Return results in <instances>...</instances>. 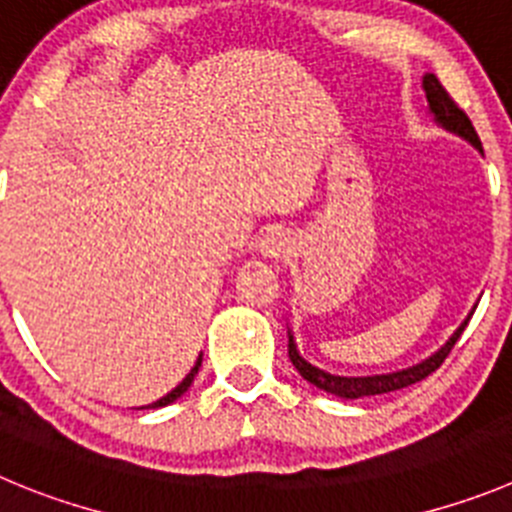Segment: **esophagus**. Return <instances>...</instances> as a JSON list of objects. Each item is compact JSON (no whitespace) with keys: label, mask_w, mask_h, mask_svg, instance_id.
I'll return each mask as SVG.
<instances>
[{"label":"esophagus","mask_w":512,"mask_h":512,"mask_svg":"<svg viewBox=\"0 0 512 512\" xmlns=\"http://www.w3.org/2000/svg\"><path fill=\"white\" fill-rule=\"evenodd\" d=\"M290 245H293V240H290L288 229L283 227H270L265 234L260 237V255L265 257H285L290 252Z\"/></svg>","instance_id":"obj_1"}]
</instances>
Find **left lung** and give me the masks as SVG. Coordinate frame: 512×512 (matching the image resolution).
Segmentation results:
<instances>
[{"label":"left lung","mask_w":512,"mask_h":512,"mask_svg":"<svg viewBox=\"0 0 512 512\" xmlns=\"http://www.w3.org/2000/svg\"><path fill=\"white\" fill-rule=\"evenodd\" d=\"M424 90H427L429 111L434 113V121H437L439 126L447 128V131L467 138L472 146L480 148L482 151V143H480V136H477L475 126H472V121L467 118V113L462 111L460 105L452 100V95L442 88V83L437 80V75H432V73L424 75ZM467 323H470V315H467V321L462 323L455 333H452L450 341L444 343V346L439 348L434 356H429L427 361H422V364H417V366H409V369H404V371H394V374H381V376L328 374V371L308 364V361L300 356L298 348H295L293 336H290V331H288V356H290V361H293L295 369H298V374L303 376L305 381H310L313 386H318V389L328 391V394H333V396H341V399H361V396L389 394V391H399V389H404V386H412V384H417V381L427 379L429 374H434V371L444 364V358L450 356V351L455 348L457 338L462 336V331H465Z\"/></svg>","instance_id":"obj_1"}]
</instances>
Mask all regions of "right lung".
<instances>
[{
    "label": "right lung",
    "instance_id": "1",
    "mask_svg": "<svg viewBox=\"0 0 512 512\" xmlns=\"http://www.w3.org/2000/svg\"><path fill=\"white\" fill-rule=\"evenodd\" d=\"M199 366H202V356L197 358V364H194V369L189 371V374H186V379L181 381L179 386H176L174 391H169V394L164 396V399H159V401H154V404H148V407H143V409H159V407H166V404H171V401H176L179 399L181 394H184L186 389H189L191 386V381H194V376H197V371H199Z\"/></svg>",
    "mask_w": 512,
    "mask_h": 512
}]
</instances>
